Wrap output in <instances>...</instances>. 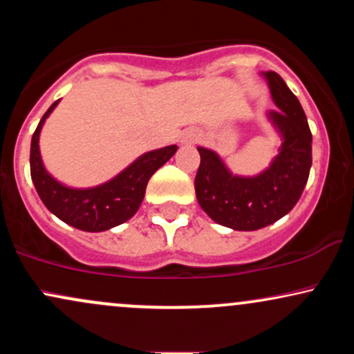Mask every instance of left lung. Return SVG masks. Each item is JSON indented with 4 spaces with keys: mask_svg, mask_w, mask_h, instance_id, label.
<instances>
[{
    "mask_svg": "<svg viewBox=\"0 0 354 354\" xmlns=\"http://www.w3.org/2000/svg\"><path fill=\"white\" fill-rule=\"evenodd\" d=\"M278 109L268 118L281 136L278 154L265 171L238 176L208 148L198 146L201 163L194 178L200 206L218 225L236 231L261 230L290 213L311 169V131L301 104L281 76L263 73Z\"/></svg>",
    "mask_w": 354,
    "mask_h": 354,
    "instance_id": "left-lung-1",
    "label": "left lung"
}]
</instances>
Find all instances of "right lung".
<instances>
[{"label": "right lung", "instance_id": "add662e5", "mask_svg": "<svg viewBox=\"0 0 354 354\" xmlns=\"http://www.w3.org/2000/svg\"><path fill=\"white\" fill-rule=\"evenodd\" d=\"M58 103L59 100L44 113L31 138L30 168L35 188L44 206L73 228L91 233L115 228L135 216L143 203L149 178L176 153L178 146H165L141 154L128 168L103 185L93 188H70L46 171L39 153V133Z\"/></svg>", "mask_w": 354, "mask_h": 354}]
</instances>
